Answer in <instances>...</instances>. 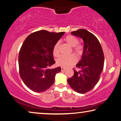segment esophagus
Returning <instances> with one entry per match:
<instances>
[{
	"mask_svg": "<svg viewBox=\"0 0 121 121\" xmlns=\"http://www.w3.org/2000/svg\"><path fill=\"white\" fill-rule=\"evenodd\" d=\"M65 69H65V67H61V71H64L65 70Z\"/></svg>",
	"mask_w": 121,
	"mask_h": 121,
	"instance_id": "obj_1",
	"label": "esophagus"
}]
</instances>
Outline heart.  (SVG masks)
I'll list each match as a JSON object with an SVG mask.
<instances>
[{"label": "heart", "instance_id": "obj_1", "mask_svg": "<svg viewBox=\"0 0 121 121\" xmlns=\"http://www.w3.org/2000/svg\"><path fill=\"white\" fill-rule=\"evenodd\" d=\"M64 40L72 47H73V52L78 56H80L83 52V47L79 43V40L73 35H67L65 38ZM60 46V42H57L53 48V54L54 56H57L59 55V49ZM77 59L73 55L68 56H60L56 60V64L58 66L62 67H67L75 64Z\"/></svg>", "mask_w": 121, "mask_h": 121}]
</instances>
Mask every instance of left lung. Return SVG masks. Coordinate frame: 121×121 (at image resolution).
<instances>
[{
	"label": "left lung",
	"instance_id": "left-lung-1",
	"mask_svg": "<svg viewBox=\"0 0 121 121\" xmlns=\"http://www.w3.org/2000/svg\"><path fill=\"white\" fill-rule=\"evenodd\" d=\"M72 35L83 40V51L81 60L76 65L79 70L74 69V75L67 79L73 89L84 94L92 89L99 81L104 69V55L98 39L84 29L73 31Z\"/></svg>",
	"mask_w": 121,
	"mask_h": 121
}]
</instances>
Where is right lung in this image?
I'll return each mask as SVG.
<instances>
[{
	"instance_id": "obj_1",
	"label": "right lung",
	"mask_w": 121,
	"mask_h": 121,
	"mask_svg": "<svg viewBox=\"0 0 121 121\" xmlns=\"http://www.w3.org/2000/svg\"><path fill=\"white\" fill-rule=\"evenodd\" d=\"M64 32L40 30L30 35L23 42L18 55L20 77L27 88L35 92H44L55 82L60 67L49 68L55 63L54 46Z\"/></svg>"
}]
</instances>
